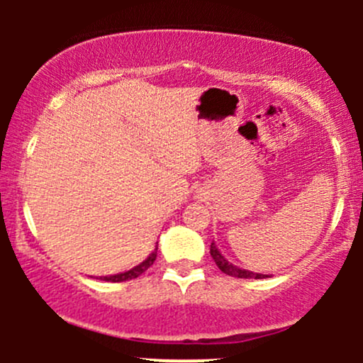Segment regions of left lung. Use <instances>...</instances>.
<instances>
[{
  "label": "left lung",
  "instance_id": "1",
  "mask_svg": "<svg viewBox=\"0 0 363 363\" xmlns=\"http://www.w3.org/2000/svg\"><path fill=\"white\" fill-rule=\"evenodd\" d=\"M211 256H212V259L216 262V265L219 267V270H221V272H225L226 276L240 277V279H265V277H269L267 274H256V272H251V270L240 269V267L233 265V263L228 262V259L221 255V251L216 247L214 240H212V244H211Z\"/></svg>",
  "mask_w": 363,
  "mask_h": 363
}]
</instances>
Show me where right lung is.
<instances>
[{
	"instance_id": "add662e5",
	"label": "right lung",
	"mask_w": 363,
	"mask_h": 363,
	"mask_svg": "<svg viewBox=\"0 0 363 363\" xmlns=\"http://www.w3.org/2000/svg\"><path fill=\"white\" fill-rule=\"evenodd\" d=\"M156 251H158V242H156V250L151 252V255L147 256V258L144 259L142 263H138L137 267H133V269L126 270V272H121V274H113V276H104L100 277L101 281H111V283H123V281H130V279H135V277H138L140 274H144L145 270L149 269V267L155 263L156 259Z\"/></svg>"
}]
</instances>
